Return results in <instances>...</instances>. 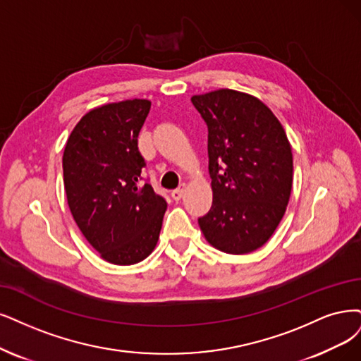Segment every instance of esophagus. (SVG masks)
I'll return each instance as SVG.
<instances>
[{
  "instance_id": "34e87169",
  "label": "esophagus",
  "mask_w": 361,
  "mask_h": 361,
  "mask_svg": "<svg viewBox=\"0 0 361 361\" xmlns=\"http://www.w3.org/2000/svg\"><path fill=\"white\" fill-rule=\"evenodd\" d=\"M184 193H185V185L183 184V185H180V188H178V189H176V190H172L171 196H172V199H173V201H181V199H183V196H184Z\"/></svg>"
}]
</instances>
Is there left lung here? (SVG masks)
Here are the masks:
<instances>
[{
	"mask_svg": "<svg viewBox=\"0 0 361 361\" xmlns=\"http://www.w3.org/2000/svg\"><path fill=\"white\" fill-rule=\"evenodd\" d=\"M208 126L212 205L199 226L209 245L247 255L269 241L293 185L291 145L266 104L245 92L193 95Z\"/></svg>",
	"mask_w": 361,
	"mask_h": 361,
	"instance_id": "1",
	"label": "left lung"
}]
</instances>
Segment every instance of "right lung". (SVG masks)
I'll return each mask as SVG.
<instances>
[{
    "label": "right lung",
    "mask_w": 361,
    "mask_h": 361,
    "mask_svg": "<svg viewBox=\"0 0 361 361\" xmlns=\"http://www.w3.org/2000/svg\"><path fill=\"white\" fill-rule=\"evenodd\" d=\"M149 99L110 102L87 111L65 144L66 201L87 243L109 263L142 262L154 250L166 202L141 184L138 133Z\"/></svg>",
    "instance_id": "add662e5"
}]
</instances>
